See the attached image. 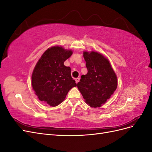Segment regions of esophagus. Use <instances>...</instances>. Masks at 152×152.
<instances>
[{
	"mask_svg": "<svg viewBox=\"0 0 152 152\" xmlns=\"http://www.w3.org/2000/svg\"><path fill=\"white\" fill-rule=\"evenodd\" d=\"M75 82H76V83L77 84L78 82H79V80H80V78H79V77L76 78V79H75Z\"/></svg>",
	"mask_w": 152,
	"mask_h": 152,
	"instance_id": "1",
	"label": "esophagus"
}]
</instances>
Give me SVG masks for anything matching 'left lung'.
Here are the masks:
<instances>
[{"instance_id": "left-lung-1", "label": "left lung", "mask_w": 152, "mask_h": 152, "mask_svg": "<svg viewBox=\"0 0 152 152\" xmlns=\"http://www.w3.org/2000/svg\"><path fill=\"white\" fill-rule=\"evenodd\" d=\"M87 73L82 75L77 87L91 107H102L117 87V77L110 61L97 52L83 53Z\"/></svg>"}]
</instances>
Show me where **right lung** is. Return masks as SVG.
I'll return each mask as SVG.
<instances>
[{
	"label": "right lung",
	"instance_id": "right-lung-1",
	"mask_svg": "<svg viewBox=\"0 0 152 152\" xmlns=\"http://www.w3.org/2000/svg\"><path fill=\"white\" fill-rule=\"evenodd\" d=\"M73 52L61 46L48 48L37 63L31 75V85L41 102L56 107L65 99L68 91L77 86L71 68L64 65Z\"/></svg>",
	"mask_w": 152,
	"mask_h": 152
}]
</instances>
